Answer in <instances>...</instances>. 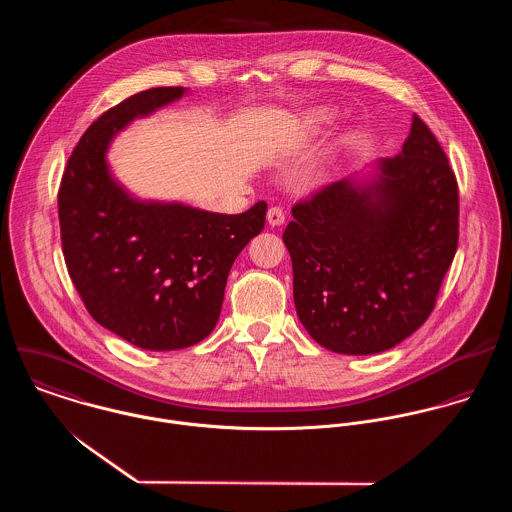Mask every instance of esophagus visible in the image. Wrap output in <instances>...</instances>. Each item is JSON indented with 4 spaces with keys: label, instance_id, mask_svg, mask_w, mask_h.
<instances>
[{
    "label": "esophagus",
    "instance_id": "34e87169",
    "mask_svg": "<svg viewBox=\"0 0 512 512\" xmlns=\"http://www.w3.org/2000/svg\"><path fill=\"white\" fill-rule=\"evenodd\" d=\"M266 219L270 222V226H280L286 220V213L282 207H270L266 213Z\"/></svg>",
    "mask_w": 512,
    "mask_h": 512
}]
</instances>
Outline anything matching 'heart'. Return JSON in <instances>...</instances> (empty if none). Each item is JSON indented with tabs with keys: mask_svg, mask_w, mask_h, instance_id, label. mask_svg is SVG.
Here are the masks:
<instances>
[{
	"mask_svg": "<svg viewBox=\"0 0 512 512\" xmlns=\"http://www.w3.org/2000/svg\"><path fill=\"white\" fill-rule=\"evenodd\" d=\"M329 120H331V112H329V110H325V108L313 110V112L309 114V118H307V128H309L311 132H317V130H319L321 126H325Z\"/></svg>",
	"mask_w": 512,
	"mask_h": 512,
	"instance_id": "obj_1",
	"label": "heart"
}]
</instances>
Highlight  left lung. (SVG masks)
<instances>
[{
  "label": "left lung",
  "instance_id": "1",
  "mask_svg": "<svg viewBox=\"0 0 512 512\" xmlns=\"http://www.w3.org/2000/svg\"><path fill=\"white\" fill-rule=\"evenodd\" d=\"M284 244L293 301L325 349L372 355L420 329L436 307L459 240L455 173L414 114L402 151L368 185L331 183L297 201Z\"/></svg>",
  "mask_w": 512,
  "mask_h": 512
}]
</instances>
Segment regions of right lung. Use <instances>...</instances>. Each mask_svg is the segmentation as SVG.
<instances>
[{"label": "right lung", "instance_id": "right-lung-1", "mask_svg": "<svg viewBox=\"0 0 512 512\" xmlns=\"http://www.w3.org/2000/svg\"><path fill=\"white\" fill-rule=\"evenodd\" d=\"M183 86L138 92L82 134L59 189L61 242L88 313L147 351L191 347L219 321L226 278L266 222L264 201L242 215L132 199L110 175L106 151L134 118L181 98Z\"/></svg>", "mask_w": 512, "mask_h": 512}]
</instances>
